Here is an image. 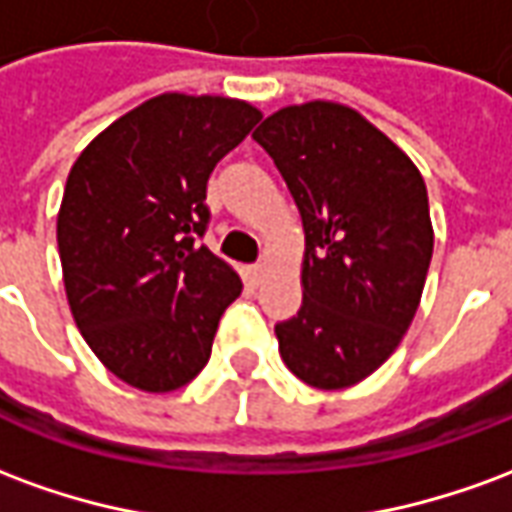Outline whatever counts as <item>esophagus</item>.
I'll return each mask as SVG.
<instances>
[{
	"label": "esophagus",
	"mask_w": 512,
	"mask_h": 512,
	"mask_svg": "<svg viewBox=\"0 0 512 512\" xmlns=\"http://www.w3.org/2000/svg\"><path fill=\"white\" fill-rule=\"evenodd\" d=\"M266 263H255V266H246V279H249V285H260L263 277H266Z\"/></svg>",
	"instance_id": "esophagus-1"
}]
</instances>
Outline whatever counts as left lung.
I'll return each instance as SVG.
<instances>
[{
  "mask_svg": "<svg viewBox=\"0 0 512 512\" xmlns=\"http://www.w3.org/2000/svg\"><path fill=\"white\" fill-rule=\"evenodd\" d=\"M252 136L304 224L301 310L274 326L282 362L315 389L359 384L417 315L433 255L425 180L384 131L334 101L285 106Z\"/></svg>",
  "mask_w": 512,
  "mask_h": 512,
  "instance_id": "left-lung-1",
  "label": "left lung"
}]
</instances>
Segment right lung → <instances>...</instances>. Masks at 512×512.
<instances>
[{
  "instance_id": "right-lung-1",
  "label": "right lung",
  "mask_w": 512,
  "mask_h": 512,
  "mask_svg": "<svg viewBox=\"0 0 512 512\" xmlns=\"http://www.w3.org/2000/svg\"><path fill=\"white\" fill-rule=\"evenodd\" d=\"M249 101L161 93L104 128L68 172L62 282L101 365L142 392H172L208 365L241 277L197 238L213 167L260 120Z\"/></svg>"
}]
</instances>
